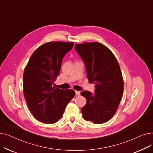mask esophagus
I'll list each match as a JSON object with an SVG mask.
<instances>
[{
  "mask_svg": "<svg viewBox=\"0 0 153 153\" xmlns=\"http://www.w3.org/2000/svg\"><path fill=\"white\" fill-rule=\"evenodd\" d=\"M76 94L77 95H81V92H80V91H76Z\"/></svg>",
  "mask_w": 153,
  "mask_h": 153,
  "instance_id": "obj_1",
  "label": "esophagus"
}]
</instances>
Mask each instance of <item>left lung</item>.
Instances as JSON below:
<instances>
[{"instance_id": "left-lung-1", "label": "left lung", "mask_w": 153, "mask_h": 153, "mask_svg": "<svg viewBox=\"0 0 153 153\" xmlns=\"http://www.w3.org/2000/svg\"><path fill=\"white\" fill-rule=\"evenodd\" d=\"M74 48L85 64L88 80L95 84L94 94L81 93L87 100L81 109L83 118L95 124L105 123L116 113L123 92L119 64L112 52L100 43L76 44Z\"/></svg>"}]
</instances>
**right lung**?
Wrapping results in <instances>:
<instances>
[{"instance_id": "add662e5", "label": "right lung", "mask_w": 153, "mask_h": 153, "mask_svg": "<svg viewBox=\"0 0 153 153\" xmlns=\"http://www.w3.org/2000/svg\"><path fill=\"white\" fill-rule=\"evenodd\" d=\"M74 42H48L31 56L23 76V94L28 107L38 121L46 124L62 117L75 91L56 88L54 81L59 74L62 58Z\"/></svg>"}]
</instances>
